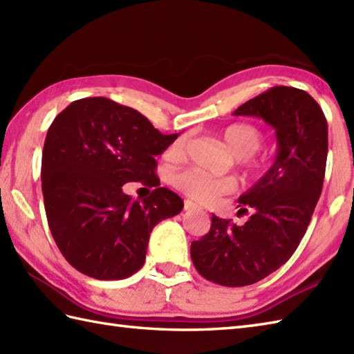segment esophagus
I'll return each instance as SVG.
<instances>
[{"label": "esophagus", "instance_id": "34e87169", "mask_svg": "<svg viewBox=\"0 0 354 354\" xmlns=\"http://www.w3.org/2000/svg\"><path fill=\"white\" fill-rule=\"evenodd\" d=\"M184 208L187 209V212H201V209H202L198 204H194V202H192L189 199L184 202Z\"/></svg>", "mask_w": 354, "mask_h": 354}]
</instances>
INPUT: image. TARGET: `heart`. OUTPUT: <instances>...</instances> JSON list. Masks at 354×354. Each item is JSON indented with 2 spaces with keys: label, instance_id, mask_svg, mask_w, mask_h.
Segmentation results:
<instances>
[{
  "label": "heart",
  "instance_id": "b5f03b06",
  "mask_svg": "<svg viewBox=\"0 0 354 354\" xmlns=\"http://www.w3.org/2000/svg\"><path fill=\"white\" fill-rule=\"evenodd\" d=\"M223 140L231 152L237 155L245 167L252 171H265L266 162L261 158H257L255 152L261 147L265 135L261 129L251 123H234L225 127ZM187 149V137H179L167 150V158L170 160H179L183 158ZM173 185L187 196L196 199L199 202H212L216 198L222 196L236 189V181L231 178H213L199 173L196 170H184L176 173L171 179Z\"/></svg>",
  "mask_w": 354,
  "mask_h": 354
}]
</instances>
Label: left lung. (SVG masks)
<instances>
[{
  "mask_svg": "<svg viewBox=\"0 0 354 354\" xmlns=\"http://www.w3.org/2000/svg\"><path fill=\"white\" fill-rule=\"evenodd\" d=\"M234 115L260 117L272 126L278 153L266 175L239 198L240 212L251 209L248 222L239 227L213 214L209 231L192 242L198 272L228 288L257 283L292 257L321 196L328 150L324 112L303 89L274 86Z\"/></svg>",
  "mask_w": 354,
  "mask_h": 354,
  "instance_id": "1",
  "label": "left lung"
}]
</instances>
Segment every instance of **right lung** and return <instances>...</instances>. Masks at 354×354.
I'll return each mask as SVG.
<instances>
[{"mask_svg": "<svg viewBox=\"0 0 354 354\" xmlns=\"http://www.w3.org/2000/svg\"><path fill=\"white\" fill-rule=\"evenodd\" d=\"M162 135L138 111L104 97L73 102L51 123L42 150V193L51 236L66 261L97 280H122L145 265L150 232L184 207L160 187ZM156 186L132 201L126 182Z\"/></svg>", "mask_w": 354, "mask_h": 354, "instance_id": "obj_1", "label": "right lung"}]
</instances>
